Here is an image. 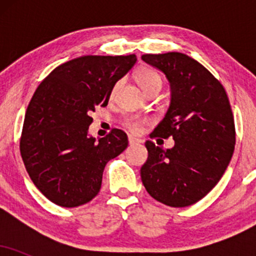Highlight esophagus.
Here are the masks:
<instances>
[{
  "instance_id": "34e87169",
  "label": "esophagus",
  "mask_w": 256,
  "mask_h": 256,
  "mask_svg": "<svg viewBox=\"0 0 256 256\" xmlns=\"http://www.w3.org/2000/svg\"><path fill=\"white\" fill-rule=\"evenodd\" d=\"M128 143H130V146H134V144H140V143H142V140H138V138L134 136H128Z\"/></svg>"
}]
</instances>
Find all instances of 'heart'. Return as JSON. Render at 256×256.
Wrapping results in <instances>:
<instances>
[{"label": "heart", "instance_id": "1", "mask_svg": "<svg viewBox=\"0 0 256 256\" xmlns=\"http://www.w3.org/2000/svg\"><path fill=\"white\" fill-rule=\"evenodd\" d=\"M136 80L137 83L140 84V86L146 92H148L154 86H161L162 84V80H161V77L158 76V72H155L154 70L148 68V67H143V68L138 70L136 73ZM120 83H116V86H114V90H116V88L119 86ZM124 125L134 134H138V132L142 131L143 126L146 124V120L138 118V116H128V118L124 119Z\"/></svg>", "mask_w": 256, "mask_h": 256}]
</instances>
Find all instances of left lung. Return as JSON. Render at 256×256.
I'll list each match as a JSON object with an SVG mask.
<instances>
[{"label":"left lung","instance_id":"8db88e82","mask_svg":"<svg viewBox=\"0 0 256 256\" xmlns=\"http://www.w3.org/2000/svg\"><path fill=\"white\" fill-rule=\"evenodd\" d=\"M142 60L171 83V104L152 134L172 137L174 146L164 149L146 140L140 178L156 201L188 207L216 186L230 164L236 142L230 101L218 79L188 55L146 54Z\"/></svg>","mask_w":256,"mask_h":256}]
</instances>
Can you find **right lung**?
<instances>
[{
    "label": "right lung",
    "instance_id": "obj_1",
    "mask_svg": "<svg viewBox=\"0 0 256 256\" xmlns=\"http://www.w3.org/2000/svg\"><path fill=\"white\" fill-rule=\"evenodd\" d=\"M136 55H86L67 61L38 85L26 110L20 154L37 189L61 207H78L98 195L106 164L128 146L113 128L98 142L88 136L95 107L108 104L113 86Z\"/></svg>",
    "mask_w": 256,
    "mask_h": 256
}]
</instances>
